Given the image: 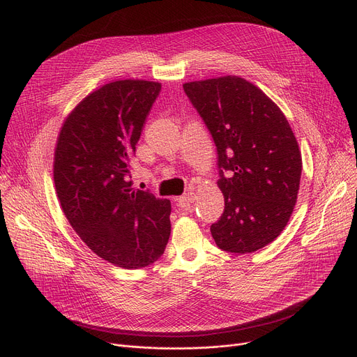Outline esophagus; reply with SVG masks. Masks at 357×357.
Returning <instances> with one entry per match:
<instances>
[{
  "mask_svg": "<svg viewBox=\"0 0 357 357\" xmlns=\"http://www.w3.org/2000/svg\"><path fill=\"white\" fill-rule=\"evenodd\" d=\"M195 199H196L195 193H191V191H187V193H184V195H183L177 202H178V206L185 207V206H188L190 203H193V202H195Z\"/></svg>",
  "mask_w": 357,
  "mask_h": 357,
  "instance_id": "esophagus-1",
  "label": "esophagus"
}]
</instances>
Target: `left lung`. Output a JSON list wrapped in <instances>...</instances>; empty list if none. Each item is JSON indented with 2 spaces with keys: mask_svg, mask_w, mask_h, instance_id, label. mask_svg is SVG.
Instances as JSON below:
<instances>
[{
  "mask_svg": "<svg viewBox=\"0 0 357 357\" xmlns=\"http://www.w3.org/2000/svg\"><path fill=\"white\" fill-rule=\"evenodd\" d=\"M183 89L217 150L225 211L211 236L225 252H257L283 231L297 200L301 154L290 124L261 90L236 75Z\"/></svg>",
  "mask_w": 357,
  "mask_h": 357,
  "instance_id": "obj_1",
  "label": "left lung"
}]
</instances>
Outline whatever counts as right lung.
Here are the masks:
<instances>
[{"mask_svg": "<svg viewBox=\"0 0 357 357\" xmlns=\"http://www.w3.org/2000/svg\"><path fill=\"white\" fill-rule=\"evenodd\" d=\"M161 84L120 79L98 89L67 117L54 183L71 227L101 259L124 268L157 261L170 237L172 204L132 190L130 158Z\"/></svg>", "mask_w": 357, "mask_h": 357, "instance_id": "1", "label": "right lung"}]
</instances>
